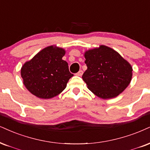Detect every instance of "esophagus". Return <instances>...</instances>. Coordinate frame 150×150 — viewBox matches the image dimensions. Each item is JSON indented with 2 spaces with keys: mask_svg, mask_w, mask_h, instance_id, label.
Masks as SVG:
<instances>
[{
  "mask_svg": "<svg viewBox=\"0 0 150 150\" xmlns=\"http://www.w3.org/2000/svg\"><path fill=\"white\" fill-rule=\"evenodd\" d=\"M83 71L82 70H80L78 73H76V75L79 76H81L83 75Z\"/></svg>",
  "mask_w": 150,
  "mask_h": 150,
  "instance_id": "1",
  "label": "esophagus"
}]
</instances>
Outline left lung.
<instances>
[{
  "label": "left lung",
  "instance_id": "8db88e82",
  "mask_svg": "<svg viewBox=\"0 0 150 150\" xmlns=\"http://www.w3.org/2000/svg\"><path fill=\"white\" fill-rule=\"evenodd\" d=\"M85 58L88 69L82 76L83 80L97 97H117L130 83L132 66L111 48L101 45L86 51Z\"/></svg>",
  "mask_w": 150,
  "mask_h": 150
}]
</instances>
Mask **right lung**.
I'll list each match as a JSON object with an SVG mask.
<instances>
[{
	"label": "right lung",
	"instance_id": "obj_1",
	"mask_svg": "<svg viewBox=\"0 0 150 150\" xmlns=\"http://www.w3.org/2000/svg\"><path fill=\"white\" fill-rule=\"evenodd\" d=\"M64 53L63 49L50 46L23 64L21 69L23 84L33 95L50 99L65 89L74 74L69 72L67 62L62 59Z\"/></svg>",
	"mask_w": 150,
	"mask_h": 150
}]
</instances>
